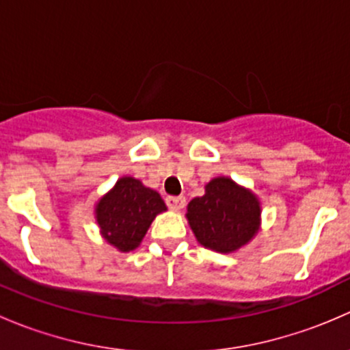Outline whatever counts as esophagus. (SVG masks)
I'll return each instance as SVG.
<instances>
[{"mask_svg": "<svg viewBox=\"0 0 350 350\" xmlns=\"http://www.w3.org/2000/svg\"><path fill=\"white\" fill-rule=\"evenodd\" d=\"M165 203H167V206L171 208L172 211H179L185 208L186 198L185 196H167L165 198Z\"/></svg>", "mask_w": 350, "mask_h": 350, "instance_id": "1", "label": "esophagus"}]
</instances>
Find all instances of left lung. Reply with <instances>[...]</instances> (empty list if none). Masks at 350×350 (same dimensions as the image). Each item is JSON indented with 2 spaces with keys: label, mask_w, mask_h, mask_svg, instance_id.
I'll list each match as a JSON object with an SVG mask.
<instances>
[{
  "label": "left lung",
  "mask_w": 350,
  "mask_h": 350,
  "mask_svg": "<svg viewBox=\"0 0 350 350\" xmlns=\"http://www.w3.org/2000/svg\"><path fill=\"white\" fill-rule=\"evenodd\" d=\"M260 213V200L252 189L218 176L204 185L203 196L189 201L186 220L204 249L232 254L256 237Z\"/></svg>",
  "instance_id": "obj_1"
}]
</instances>
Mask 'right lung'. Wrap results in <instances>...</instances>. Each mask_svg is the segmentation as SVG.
Here are the masks:
<instances>
[{
  "instance_id": "add662e5",
  "label": "right lung",
  "mask_w": 350,
  "mask_h": 350,
  "mask_svg": "<svg viewBox=\"0 0 350 350\" xmlns=\"http://www.w3.org/2000/svg\"><path fill=\"white\" fill-rule=\"evenodd\" d=\"M167 210L164 200L140 179L122 176L94 204L101 237L118 252L135 250L159 213Z\"/></svg>"
}]
</instances>
